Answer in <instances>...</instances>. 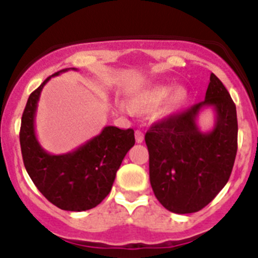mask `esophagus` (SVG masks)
Here are the masks:
<instances>
[{
  "label": "esophagus",
  "instance_id": "34e87169",
  "mask_svg": "<svg viewBox=\"0 0 258 258\" xmlns=\"http://www.w3.org/2000/svg\"><path fill=\"white\" fill-rule=\"evenodd\" d=\"M135 139H136V143L141 144L144 141V132L141 130H138L135 132Z\"/></svg>",
  "mask_w": 258,
  "mask_h": 258
}]
</instances>
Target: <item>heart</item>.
I'll list each match as a JSON object with an SVG mask.
<instances>
[{
    "label": "heart",
    "instance_id": "b5f03b06",
    "mask_svg": "<svg viewBox=\"0 0 258 258\" xmlns=\"http://www.w3.org/2000/svg\"><path fill=\"white\" fill-rule=\"evenodd\" d=\"M187 100V91L185 87L178 86L173 87L172 83H158L152 86L145 91L140 92L134 97L132 105L135 108H139L141 110H150V109L157 108L158 105L164 101L162 106V113L163 114H171L184 105ZM122 109H128L126 103H119Z\"/></svg>",
    "mask_w": 258,
    "mask_h": 258
}]
</instances>
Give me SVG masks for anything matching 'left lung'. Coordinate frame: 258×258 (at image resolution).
<instances>
[{
	"label": "left lung",
	"mask_w": 258,
	"mask_h": 258,
	"mask_svg": "<svg viewBox=\"0 0 258 258\" xmlns=\"http://www.w3.org/2000/svg\"><path fill=\"white\" fill-rule=\"evenodd\" d=\"M206 107L214 109L215 126L203 133L196 119ZM145 143L150 185L159 203L178 215L198 212L219 194L233 171L238 149L235 104L212 73L206 99L153 124Z\"/></svg>",
	"instance_id": "8db88e82"
}]
</instances>
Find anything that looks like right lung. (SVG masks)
I'll list each match as a JSON object with an SVG mask.
<instances>
[{
	"instance_id": "add662e5",
	"label": "right lung",
	"mask_w": 258,
	"mask_h": 258,
	"mask_svg": "<svg viewBox=\"0 0 258 258\" xmlns=\"http://www.w3.org/2000/svg\"><path fill=\"white\" fill-rule=\"evenodd\" d=\"M46 78L27 101L20 127V146L28 175L48 202L64 211L81 212L96 207L112 190L115 173L132 146L134 130L104 127L100 134L67 154L54 155L38 143L34 131L37 104Z\"/></svg>"
}]
</instances>
